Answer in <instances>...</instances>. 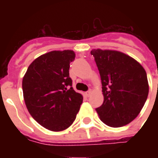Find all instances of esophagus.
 I'll return each mask as SVG.
<instances>
[{"mask_svg": "<svg viewBox=\"0 0 158 158\" xmlns=\"http://www.w3.org/2000/svg\"><path fill=\"white\" fill-rule=\"evenodd\" d=\"M92 93H93V91H92L91 89H90V90H89L88 92H86V96L87 97H90V96H91Z\"/></svg>", "mask_w": 158, "mask_h": 158, "instance_id": "34e87169", "label": "esophagus"}]
</instances>
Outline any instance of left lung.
<instances>
[{
	"label": "left lung",
	"mask_w": 158,
	"mask_h": 158,
	"mask_svg": "<svg viewBox=\"0 0 158 158\" xmlns=\"http://www.w3.org/2000/svg\"><path fill=\"white\" fill-rule=\"evenodd\" d=\"M102 85L104 101L96 108L104 124L117 128L128 125L139 114L148 95L143 67L130 56L114 50L94 49Z\"/></svg>",
	"instance_id": "obj_1"
}]
</instances>
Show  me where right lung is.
<instances>
[{
    "instance_id": "right-lung-1",
    "label": "right lung",
    "mask_w": 158,
    "mask_h": 158,
    "mask_svg": "<svg viewBox=\"0 0 158 158\" xmlns=\"http://www.w3.org/2000/svg\"><path fill=\"white\" fill-rule=\"evenodd\" d=\"M72 50L52 51L36 58L23 78V99L32 117L52 131L66 130L76 118L83 96L72 88Z\"/></svg>"
}]
</instances>
